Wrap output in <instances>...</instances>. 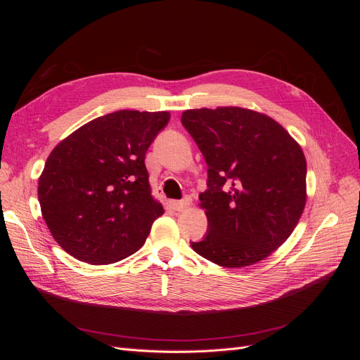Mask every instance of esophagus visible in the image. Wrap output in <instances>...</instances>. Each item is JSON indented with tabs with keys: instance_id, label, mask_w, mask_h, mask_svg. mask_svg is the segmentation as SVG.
Returning <instances> with one entry per match:
<instances>
[{
	"instance_id": "1",
	"label": "esophagus",
	"mask_w": 360,
	"mask_h": 360,
	"mask_svg": "<svg viewBox=\"0 0 360 360\" xmlns=\"http://www.w3.org/2000/svg\"><path fill=\"white\" fill-rule=\"evenodd\" d=\"M189 205H191V200H189V198H186V200H181V201H171V207H172L174 210H177V212L186 210Z\"/></svg>"
}]
</instances>
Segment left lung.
Here are the masks:
<instances>
[{
    "mask_svg": "<svg viewBox=\"0 0 360 360\" xmlns=\"http://www.w3.org/2000/svg\"><path fill=\"white\" fill-rule=\"evenodd\" d=\"M181 124L209 167V189L200 195L209 233L192 249L230 269L267 258L307 204L302 147L274 118L240 106L188 110Z\"/></svg>",
    "mask_w": 360,
    "mask_h": 360,
    "instance_id": "left-lung-1",
    "label": "left lung"
}]
</instances>
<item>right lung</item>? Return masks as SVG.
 Returning <instances> with one entry per match:
<instances>
[{
  "instance_id": "1",
  "label": "right lung",
  "mask_w": 360,
  "mask_h": 360,
  "mask_svg": "<svg viewBox=\"0 0 360 360\" xmlns=\"http://www.w3.org/2000/svg\"><path fill=\"white\" fill-rule=\"evenodd\" d=\"M169 118L168 111L111 112L76 129L51 151L39 177V202L68 254L110 264L144 245L163 214L144 160Z\"/></svg>"
}]
</instances>
